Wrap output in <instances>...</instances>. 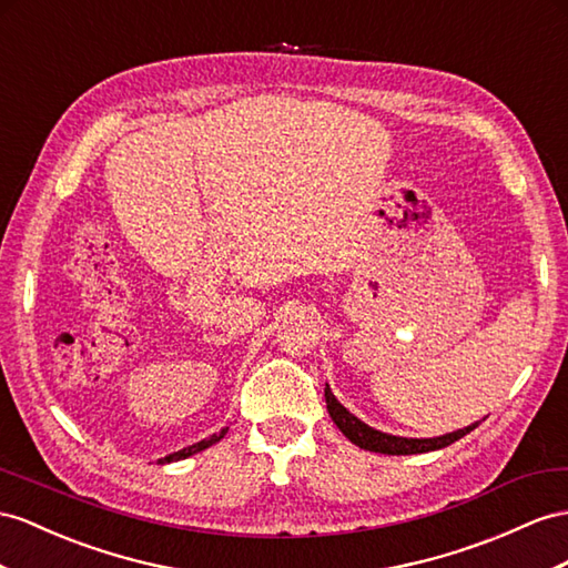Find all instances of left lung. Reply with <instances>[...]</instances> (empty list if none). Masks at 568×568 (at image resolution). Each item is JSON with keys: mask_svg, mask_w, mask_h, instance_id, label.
I'll list each match as a JSON object with an SVG mask.
<instances>
[{"mask_svg": "<svg viewBox=\"0 0 568 568\" xmlns=\"http://www.w3.org/2000/svg\"><path fill=\"white\" fill-rule=\"evenodd\" d=\"M326 396V410L331 415L336 427L351 439L355 446L365 448V450H374V454H386V456H413V454H427V450H436V448H446L454 442L463 439L465 434H470L479 423H473L463 429L448 432L442 436H432V439H413V436H396V434H386L382 429H374L367 423H362L359 417H355L351 410L341 405V400L333 396V390L324 388ZM485 419V417H483Z\"/></svg>", "mask_w": 568, "mask_h": 568, "instance_id": "1", "label": "left lung"}]
</instances>
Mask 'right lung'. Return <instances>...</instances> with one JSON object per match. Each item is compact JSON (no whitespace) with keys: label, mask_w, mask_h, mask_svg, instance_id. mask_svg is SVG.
Instances as JSON below:
<instances>
[{"label":"right lung","mask_w":568,"mask_h":568,"mask_svg":"<svg viewBox=\"0 0 568 568\" xmlns=\"http://www.w3.org/2000/svg\"><path fill=\"white\" fill-rule=\"evenodd\" d=\"M227 429L230 427H223L221 432H215V434H211L209 439H201V442H196V444H192V446H186V448H180V450H174V454H170V456H165V458H158V463L160 465H165V463H174V460H184V458H189V456H194V454H199V450H203V448H209V446H213V444H217L223 439V436L227 434Z\"/></svg>","instance_id":"right-lung-1"}]
</instances>
